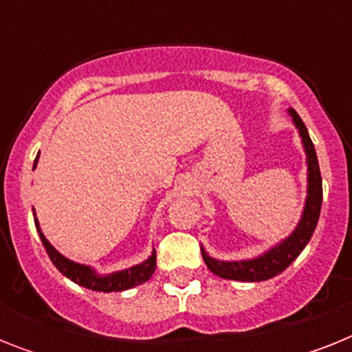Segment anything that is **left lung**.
<instances>
[{
	"mask_svg": "<svg viewBox=\"0 0 352 352\" xmlns=\"http://www.w3.org/2000/svg\"><path fill=\"white\" fill-rule=\"evenodd\" d=\"M296 129L300 133L301 144L307 155V199L303 206V214L292 234L281 239L278 245L263 252L261 256L252 257V259H239V261H221L215 259L201 246V254L206 263V267L219 278L234 279V281H267V279L278 276L300 256L307 243L311 241L312 234L316 230L320 212H322V173L318 164L316 149L312 144L305 124L294 109H289Z\"/></svg>",
	"mask_w": 352,
	"mask_h": 352,
	"instance_id": "obj_1",
	"label": "left lung"
}]
</instances>
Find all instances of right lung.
Here are the masks:
<instances>
[{"mask_svg": "<svg viewBox=\"0 0 352 352\" xmlns=\"http://www.w3.org/2000/svg\"><path fill=\"white\" fill-rule=\"evenodd\" d=\"M40 157V155H38ZM38 157L34 160V168L38 164ZM32 168V170H34ZM32 214L36 215V212L32 210ZM36 223V230L40 234V239L45 246L47 254L51 257L52 265L60 270V272L69 278L71 281H74L80 287H85V289L89 290H96V292H122V290L133 289V287H137V285L146 283L155 272V265H157V256H155V250L151 252V256L148 259H144L142 263H138V265H133L129 268H124V270H117V272L106 274V276H102L98 274L93 267L89 265H82V263L71 261L65 256H62L60 252L54 248V246L47 241V237L43 235L40 228V223L34 217Z\"/></svg>", "mask_w": 352, "mask_h": 352, "instance_id": "1", "label": "right lung"}]
</instances>
